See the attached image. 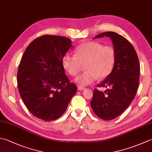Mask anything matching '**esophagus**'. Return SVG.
I'll use <instances>...</instances> for the list:
<instances>
[{
    "mask_svg": "<svg viewBox=\"0 0 152 152\" xmlns=\"http://www.w3.org/2000/svg\"><path fill=\"white\" fill-rule=\"evenodd\" d=\"M84 87H82V86H78V90L80 91H82V90H84Z\"/></svg>",
    "mask_w": 152,
    "mask_h": 152,
    "instance_id": "34e87169",
    "label": "esophagus"
}]
</instances>
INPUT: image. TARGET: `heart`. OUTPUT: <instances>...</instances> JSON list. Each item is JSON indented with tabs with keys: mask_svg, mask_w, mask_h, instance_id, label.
Segmentation results:
<instances>
[{
	"mask_svg": "<svg viewBox=\"0 0 152 152\" xmlns=\"http://www.w3.org/2000/svg\"><path fill=\"white\" fill-rule=\"evenodd\" d=\"M75 55L65 54L62 58L64 68L70 75L76 76L85 65L86 72L75 79L80 86H86L99 78L107 77L113 69L116 61V53L111 46H104L96 41L84 43L74 50Z\"/></svg>",
	"mask_w": 152,
	"mask_h": 152,
	"instance_id": "heart-1",
	"label": "heart"
}]
</instances>
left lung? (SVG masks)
Here are the masks:
<instances>
[{
    "label": "left lung",
    "mask_w": 152,
    "mask_h": 152,
    "mask_svg": "<svg viewBox=\"0 0 152 152\" xmlns=\"http://www.w3.org/2000/svg\"><path fill=\"white\" fill-rule=\"evenodd\" d=\"M111 39L116 53V61L111 74L98 84L109 88L105 93L95 89L91 106L94 112L103 120L114 119L129 107L139 85L140 67L136 52L129 41L115 32L107 31L95 38Z\"/></svg>",
    "instance_id": "left-lung-1"
}]
</instances>
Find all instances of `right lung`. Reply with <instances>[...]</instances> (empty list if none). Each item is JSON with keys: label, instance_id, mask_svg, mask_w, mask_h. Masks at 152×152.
Instances as JSON below:
<instances>
[{"label": "right lung", "instance_id": "right-lung-1", "mask_svg": "<svg viewBox=\"0 0 152 152\" xmlns=\"http://www.w3.org/2000/svg\"><path fill=\"white\" fill-rule=\"evenodd\" d=\"M72 41L60 35H45L27 47L17 74L19 93L35 117L45 121L64 113L77 86L65 74L62 58Z\"/></svg>", "mask_w": 152, "mask_h": 152}]
</instances>
